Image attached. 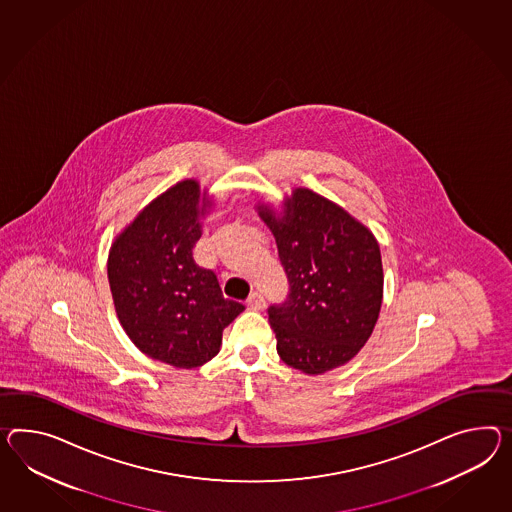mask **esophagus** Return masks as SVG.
Returning a JSON list of instances; mask_svg holds the SVG:
<instances>
[{
	"label": "esophagus",
	"mask_w": 512,
	"mask_h": 512,
	"mask_svg": "<svg viewBox=\"0 0 512 512\" xmlns=\"http://www.w3.org/2000/svg\"><path fill=\"white\" fill-rule=\"evenodd\" d=\"M247 308L252 310V312H260L265 308V299H263V295L260 293H252L249 299H247Z\"/></svg>",
	"instance_id": "1"
}]
</instances>
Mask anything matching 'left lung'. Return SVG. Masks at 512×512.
<instances>
[{
  "label": "left lung",
  "mask_w": 512,
  "mask_h": 512,
  "mask_svg": "<svg viewBox=\"0 0 512 512\" xmlns=\"http://www.w3.org/2000/svg\"><path fill=\"white\" fill-rule=\"evenodd\" d=\"M288 275V301L273 304L276 351L289 367L321 375L366 345L382 304V260L371 230L336 202L295 187L282 210L258 202Z\"/></svg>",
  "instance_id": "left-lung-1"
}]
</instances>
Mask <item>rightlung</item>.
Segmentation results:
<instances>
[{"mask_svg": "<svg viewBox=\"0 0 512 512\" xmlns=\"http://www.w3.org/2000/svg\"><path fill=\"white\" fill-rule=\"evenodd\" d=\"M211 208L197 180H182L137 213L107 258L124 332L141 353L180 369L210 362L221 351L224 327L245 310L224 299L215 273L193 258L200 219Z\"/></svg>", "mask_w": 512, "mask_h": 512, "instance_id": "obj_1", "label": "right lung"}]
</instances>
